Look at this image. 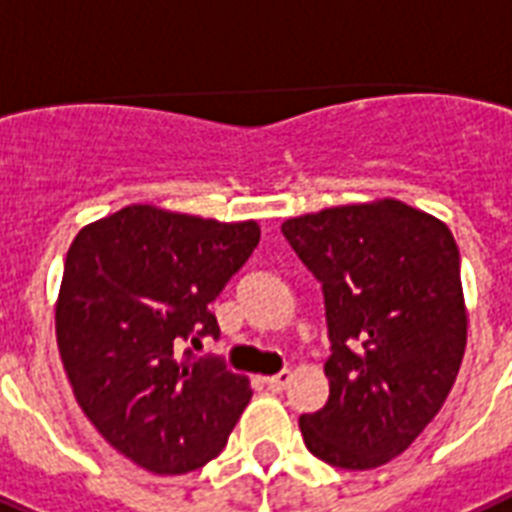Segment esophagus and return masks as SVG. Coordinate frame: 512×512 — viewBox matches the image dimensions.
Masks as SVG:
<instances>
[{
    "mask_svg": "<svg viewBox=\"0 0 512 512\" xmlns=\"http://www.w3.org/2000/svg\"><path fill=\"white\" fill-rule=\"evenodd\" d=\"M288 382H291V371H280V374L264 379V384H267L272 392H283L285 387H288Z\"/></svg>",
    "mask_w": 512,
    "mask_h": 512,
    "instance_id": "obj_1",
    "label": "esophagus"
}]
</instances>
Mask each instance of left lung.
<instances>
[{"instance_id": "8db88e82", "label": "left lung", "mask_w": 512, "mask_h": 512, "mask_svg": "<svg viewBox=\"0 0 512 512\" xmlns=\"http://www.w3.org/2000/svg\"><path fill=\"white\" fill-rule=\"evenodd\" d=\"M280 229L323 285L331 339V390L320 411L301 414L304 443L344 470L384 465L433 422L462 366L467 307L454 235L392 197Z\"/></svg>"}]
</instances>
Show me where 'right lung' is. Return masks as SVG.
Listing matches in <instances>:
<instances>
[{
  "mask_svg": "<svg viewBox=\"0 0 512 512\" xmlns=\"http://www.w3.org/2000/svg\"><path fill=\"white\" fill-rule=\"evenodd\" d=\"M259 237L256 221L128 205L79 229L66 253L55 336L74 398L149 473L208 465L251 400L248 376L181 347L219 339L208 304Z\"/></svg>",
  "mask_w": 512,
  "mask_h": 512,
  "instance_id": "1",
  "label": "right lung"
}]
</instances>
